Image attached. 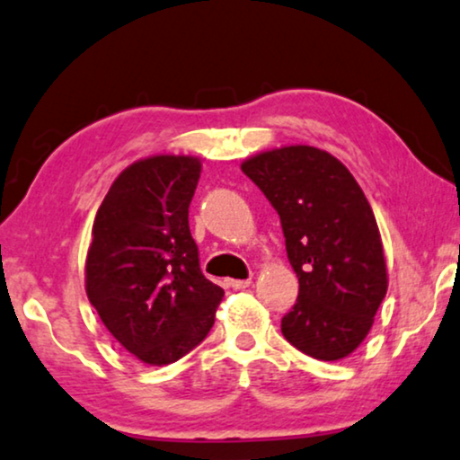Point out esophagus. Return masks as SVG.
I'll return each instance as SVG.
<instances>
[{
    "label": "esophagus",
    "mask_w": 460,
    "mask_h": 460,
    "mask_svg": "<svg viewBox=\"0 0 460 460\" xmlns=\"http://www.w3.org/2000/svg\"><path fill=\"white\" fill-rule=\"evenodd\" d=\"M250 283H252L250 279H229L227 286L233 289H245V288H250Z\"/></svg>",
    "instance_id": "1"
}]
</instances>
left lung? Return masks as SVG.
Here are the masks:
<instances>
[{
    "label": "left lung",
    "mask_w": 460,
    "mask_h": 460,
    "mask_svg": "<svg viewBox=\"0 0 460 460\" xmlns=\"http://www.w3.org/2000/svg\"><path fill=\"white\" fill-rule=\"evenodd\" d=\"M242 171L279 215L300 283L296 304L281 319V333L313 358H346L371 332L387 292L371 204L350 171L313 146L256 154Z\"/></svg>",
    "instance_id": "8db88e82"
}]
</instances>
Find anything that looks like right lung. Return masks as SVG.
Wrapping results in <instances>:
<instances>
[{
	"label": "right lung",
	"instance_id": "1",
	"mask_svg": "<svg viewBox=\"0 0 460 460\" xmlns=\"http://www.w3.org/2000/svg\"><path fill=\"white\" fill-rule=\"evenodd\" d=\"M202 163L152 156L127 166L95 215L85 262L89 302L141 362L171 365L215 325L225 292L199 269L190 204Z\"/></svg>",
	"mask_w": 460,
	"mask_h": 460
}]
</instances>
